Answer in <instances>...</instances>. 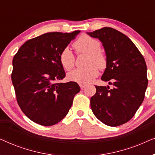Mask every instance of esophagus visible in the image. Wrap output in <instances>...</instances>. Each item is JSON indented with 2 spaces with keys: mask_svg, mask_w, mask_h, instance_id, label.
I'll use <instances>...</instances> for the list:
<instances>
[{
  "mask_svg": "<svg viewBox=\"0 0 155 155\" xmlns=\"http://www.w3.org/2000/svg\"><path fill=\"white\" fill-rule=\"evenodd\" d=\"M85 84H80V89L81 90H82V89H84V87H85Z\"/></svg>",
  "mask_w": 155,
  "mask_h": 155,
  "instance_id": "obj_1",
  "label": "esophagus"
}]
</instances>
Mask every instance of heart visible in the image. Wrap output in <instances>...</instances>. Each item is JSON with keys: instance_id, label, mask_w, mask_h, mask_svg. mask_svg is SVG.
<instances>
[{"instance_id": "obj_1", "label": "heart", "mask_w": 155, "mask_h": 155, "mask_svg": "<svg viewBox=\"0 0 155 155\" xmlns=\"http://www.w3.org/2000/svg\"><path fill=\"white\" fill-rule=\"evenodd\" d=\"M73 46L78 54H88L86 61V65H87L70 72L67 75L68 80L82 84L90 83L98 75L97 67L100 70L107 68V56L101 50L100 42L86 35L80 36L74 42ZM59 61L63 68L70 71L75 65V58L71 49L66 47L61 52Z\"/></svg>"}]
</instances>
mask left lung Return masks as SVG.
<instances>
[{"label": "left lung", "instance_id": "obj_1", "mask_svg": "<svg viewBox=\"0 0 155 155\" xmlns=\"http://www.w3.org/2000/svg\"><path fill=\"white\" fill-rule=\"evenodd\" d=\"M90 37L102 43L107 65L101 76L109 86H95L90 99L93 114L109 126H118L133 117L145 98L148 80L145 58L129 38L111 27H103Z\"/></svg>", "mask_w": 155, "mask_h": 155}]
</instances>
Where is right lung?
<instances>
[{
  "instance_id": "1",
  "label": "right lung",
  "mask_w": 155,
  "mask_h": 155,
  "mask_svg": "<svg viewBox=\"0 0 155 155\" xmlns=\"http://www.w3.org/2000/svg\"><path fill=\"white\" fill-rule=\"evenodd\" d=\"M80 31L48 32L27 41L15 55L11 78L17 101L31 120L50 126L68 113L80 88L63 83L65 73L59 56Z\"/></svg>"
}]
</instances>
